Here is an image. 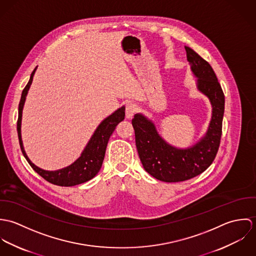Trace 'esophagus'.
I'll list each match as a JSON object with an SVG mask.
<instances>
[{"label":"esophagus","mask_w":256,"mask_h":256,"mask_svg":"<svg viewBox=\"0 0 256 256\" xmlns=\"http://www.w3.org/2000/svg\"><path fill=\"white\" fill-rule=\"evenodd\" d=\"M138 111V106L133 104V102H130L126 106V117L127 118H132L134 116V114Z\"/></svg>","instance_id":"esophagus-1"}]
</instances>
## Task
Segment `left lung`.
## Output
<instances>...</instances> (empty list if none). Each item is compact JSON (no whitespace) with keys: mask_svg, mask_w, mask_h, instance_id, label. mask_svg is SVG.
Here are the masks:
<instances>
[{"mask_svg":"<svg viewBox=\"0 0 256 256\" xmlns=\"http://www.w3.org/2000/svg\"><path fill=\"white\" fill-rule=\"evenodd\" d=\"M191 70L198 78V90L212 104V119L205 137L194 146L180 150L168 145L154 125L142 114H135V130L139 158L148 174L164 182H180L205 172L214 162L222 137L224 96L211 65L194 50L185 46Z\"/></svg>","mask_w":256,"mask_h":256,"instance_id":"1","label":"left lung"}]
</instances>
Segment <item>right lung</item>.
Instances as JSON below:
<instances>
[{
    "label": "right lung",
    "mask_w": 256,
    "mask_h": 256,
    "mask_svg": "<svg viewBox=\"0 0 256 256\" xmlns=\"http://www.w3.org/2000/svg\"><path fill=\"white\" fill-rule=\"evenodd\" d=\"M36 68L32 73L30 78L26 86V88L22 90L20 102L18 104V118L16 123V130H18V136L20 141V150L22 152V154L30 164V166L36 172L37 174L43 178L48 182L58 185V186H74L76 184L86 182L94 178L98 172H100L104 154L106 150L110 136L115 130L118 123L124 120L125 117V108L122 106L121 108L116 110L114 113H112L108 118H106L100 126L96 128V132L94 133L92 137L90 138V142L82 152L80 156L74 162L73 164L62 168L60 170L56 172H48L41 170L34 166L30 158H28L24 148L22 146V135H20V124H22V108L26 102V98L28 94V92L30 90V86L32 82L34 74L36 73Z\"/></svg>",
    "instance_id": "right-lung-1"
}]
</instances>
